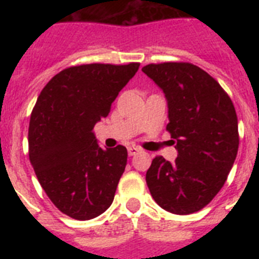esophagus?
Returning <instances> with one entry per match:
<instances>
[{
  "mask_svg": "<svg viewBox=\"0 0 259 259\" xmlns=\"http://www.w3.org/2000/svg\"><path fill=\"white\" fill-rule=\"evenodd\" d=\"M140 150H141L140 148H136V146H130V148H127V153H129V156H134V154H137Z\"/></svg>",
  "mask_w": 259,
  "mask_h": 259,
  "instance_id": "obj_1",
  "label": "esophagus"
}]
</instances>
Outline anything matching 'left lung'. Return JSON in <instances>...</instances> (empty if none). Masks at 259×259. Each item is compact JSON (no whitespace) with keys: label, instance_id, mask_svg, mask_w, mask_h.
I'll use <instances>...</instances> for the list:
<instances>
[{"label":"left lung","instance_id":"obj_1","mask_svg":"<svg viewBox=\"0 0 259 259\" xmlns=\"http://www.w3.org/2000/svg\"><path fill=\"white\" fill-rule=\"evenodd\" d=\"M165 93L175 162L156 156L146 172L154 201L176 215L200 211L217 196L239 146L233 101L222 86L192 63L166 62L142 68Z\"/></svg>","mask_w":259,"mask_h":259}]
</instances>
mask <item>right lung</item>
I'll list each match as a JSON object with an SVG mask.
<instances>
[{"instance_id":"add662e5","label":"right lung","mask_w":259,"mask_h":259,"mask_svg":"<svg viewBox=\"0 0 259 259\" xmlns=\"http://www.w3.org/2000/svg\"><path fill=\"white\" fill-rule=\"evenodd\" d=\"M138 68L140 63L68 67L47 83L32 110L29 161L47 196L72 219L97 218L113 203L127 150L102 149L93 129Z\"/></svg>"}]
</instances>
